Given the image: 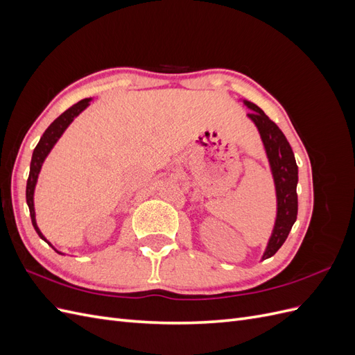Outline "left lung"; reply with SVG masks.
Returning a JSON list of instances; mask_svg holds the SVG:
<instances>
[{"mask_svg":"<svg viewBox=\"0 0 355 355\" xmlns=\"http://www.w3.org/2000/svg\"><path fill=\"white\" fill-rule=\"evenodd\" d=\"M244 103L252 110L249 118L261 133L277 191V219L270 243L262 256V259H268L284 244L297 218V166L292 146L278 125L265 115L259 106L247 101Z\"/></svg>","mask_w":355,"mask_h":355,"instance_id":"left-lung-1","label":"left lung"}]
</instances>
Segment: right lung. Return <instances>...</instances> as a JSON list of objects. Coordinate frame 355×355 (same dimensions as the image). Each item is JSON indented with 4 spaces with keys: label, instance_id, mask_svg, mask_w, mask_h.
Here are the masks:
<instances>
[{
    "label": "right lung",
    "instance_id": "add662e5",
    "mask_svg": "<svg viewBox=\"0 0 355 355\" xmlns=\"http://www.w3.org/2000/svg\"><path fill=\"white\" fill-rule=\"evenodd\" d=\"M89 103H90V99H83L78 103H75L73 106H71V108L67 110L63 114H60L56 118V120L49 125V128L44 132V135L41 136L38 145L34 149V154H32L31 168H29V178H28V184H26V202H28V207H29L32 225H34L37 234L40 235L42 240H46V239H44V235L41 234V231L37 227L35 210H34V189H35V184H37V179H38V173H40L42 163H44L46 157L51 151V148L55 146V144L59 141V137L62 136V133L67 130V127L72 123V120H73L75 116H77L83 110L87 108Z\"/></svg>",
    "mask_w": 355,
    "mask_h": 355
}]
</instances>
